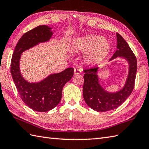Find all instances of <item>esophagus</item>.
<instances>
[{
	"label": "esophagus",
	"mask_w": 149,
	"mask_h": 149,
	"mask_svg": "<svg viewBox=\"0 0 149 149\" xmlns=\"http://www.w3.org/2000/svg\"><path fill=\"white\" fill-rule=\"evenodd\" d=\"M82 72V69L80 68H74V75H78L80 74Z\"/></svg>",
	"instance_id": "esophagus-1"
}]
</instances>
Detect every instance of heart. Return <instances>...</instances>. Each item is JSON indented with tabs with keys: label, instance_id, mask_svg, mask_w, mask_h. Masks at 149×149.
<instances>
[{
	"label": "heart",
	"instance_id": "obj_1",
	"mask_svg": "<svg viewBox=\"0 0 149 149\" xmlns=\"http://www.w3.org/2000/svg\"><path fill=\"white\" fill-rule=\"evenodd\" d=\"M75 51L84 53L83 59L88 65L98 64L104 60L111 50V44L104 37L88 35L76 39L73 43Z\"/></svg>",
	"mask_w": 149,
	"mask_h": 149
}]
</instances>
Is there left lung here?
<instances>
[{
	"instance_id": "1",
	"label": "left lung",
	"mask_w": 149,
	"mask_h": 149,
	"mask_svg": "<svg viewBox=\"0 0 149 149\" xmlns=\"http://www.w3.org/2000/svg\"><path fill=\"white\" fill-rule=\"evenodd\" d=\"M116 36L117 50L110 61L117 57H123L128 62L129 73L124 87L116 93L107 91L99 83L98 67L84 70L83 97L86 104L97 112H107L117 109L126 101L134 88L137 68L136 56L123 37L117 33Z\"/></svg>"
}]
</instances>
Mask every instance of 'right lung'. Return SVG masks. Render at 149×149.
I'll list each match as a JSON object with an SVG mask.
<instances>
[{
  "instance_id": "obj_1",
  "label": "right lung",
  "mask_w": 149,
  "mask_h": 149,
  "mask_svg": "<svg viewBox=\"0 0 149 149\" xmlns=\"http://www.w3.org/2000/svg\"><path fill=\"white\" fill-rule=\"evenodd\" d=\"M51 30L46 25H40L26 32L16 44L11 63L12 77L22 101L30 109L40 112H47L57 106L61 98L63 86L74 75V68H68L60 73L49 75L42 81L30 83L21 74V54L39 43L49 40L53 35Z\"/></svg>"
}]
</instances>
